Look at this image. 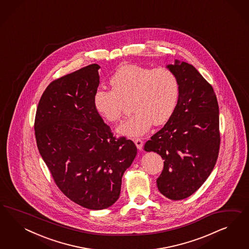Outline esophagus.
Segmentation results:
<instances>
[{
  "instance_id": "obj_1",
  "label": "esophagus",
  "mask_w": 249,
  "mask_h": 249,
  "mask_svg": "<svg viewBox=\"0 0 249 249\" xmlns=\"http://www.w3.org/2000/svg\"><path fill=\"white\" fill-rule=\"evenodd\" d=\"M134 143L136 144V146H137V148H138L139 150H142V147H143V141H142V139H140V138L135 139V140H134Z\"/></svg>"
}]
</instances>
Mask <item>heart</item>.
<instances>
[{
	"label": "heart",
	"mask_w": 249,
	"mask_h": 249,
	"mask_svg": "<svg viewBox=\"0 0 249 249\" xmlns=\"http://www.w3.org/2000/svg\"><path fill=\"white\" fill-rule=\"evenodd\" d=\"M111 89L98 88L93 96L96 110L109 122L121 121L125 104L132 111L118 128L122 135L142 136L154 125H162L175 111L180 95L177 76L168 68L126 65L109 79Z\"/></svg>",
	"instance_id": "obj_1"
}]
</instances>
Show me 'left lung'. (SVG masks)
Listing matches in <instances>:
<instances>
[{"instance_id":"1","label":"left lung","mask_w":249,"mask_h":249,"mask_svg":"<svg viewBox=\"0 0 249 249\" xmlns=\"http://www.w3.org/2000/svg\"><path fill=\"white\" fill-rule=\"evenodd\" d=\"M168 66L178 78L180 95L172 118L144 145L161 156L163 170L157 179L160 194L171 200L192 196L213 169L220 149L216 95L196 68L175 61Z\"/></svg>"}]
</instances>
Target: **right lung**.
Listing matches in <instances>:
<instances>
[{"mask_svg": "<svg viewBox=\"0 0 249 249\" xmlns=\"http://www.w3.org/2000/svg\"><path fill=\"white\" fill-rule=\"evenodd\" d=\"M99 66L54 79L38 103V150L61 192L85 208L105 209L119 199L121 179L137 154L134 142L115 137L93 104Z\"/></svg>", "mask_w": 249, "mask_h": 249, "instance_id": "1", "label": "right lung"}]
</instances>
